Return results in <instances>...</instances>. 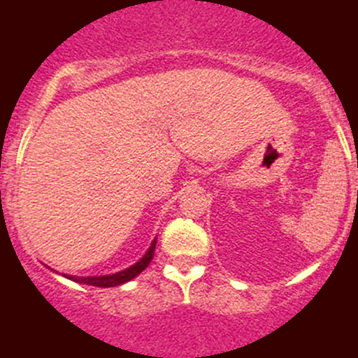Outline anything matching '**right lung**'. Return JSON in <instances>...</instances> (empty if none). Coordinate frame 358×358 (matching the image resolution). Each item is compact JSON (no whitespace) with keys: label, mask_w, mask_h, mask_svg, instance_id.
<instances>
[{"label":"right lung","mask_w":358,"mask_h":358,"mask_svg":"<svg viewBox=\"0 0 358 358\" xmlns=\"http://www.w3.org/2000/svg\"><path fill=\"white\" fill-rule=\"evenodd\" d=\"M154 251H156V241L152 243V246L149 248V251L145 252V256H143L142 259H140L138 263H135L133 266H129V268L122 270V272H117V273H112V275H100V277H67V279H72L76 280V282H81V284H88V286H96V287H114V286H121V284L128 282V280H131L133 277H136L138 273H142L143 270L149 266L150 259L154 258Z\"/></svg>","instance_id":"obj_1"}]
</instances>
